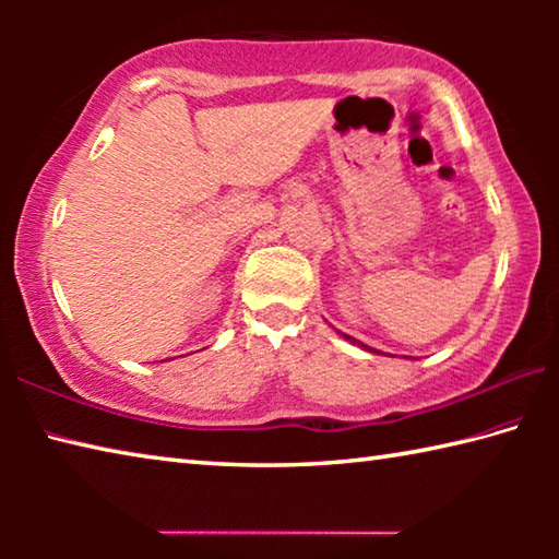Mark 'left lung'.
<instances>
[{"label":"left lung","mask_w":559,"mask_h":559,"mask_svg":"<svg viewBox=\"0 0 559 559\" xmlns=\"http://www.w3.org/2000/svg\"><path fill=\"white\" fill-rule=\"evenodd\" d=\"M345 337H347V340H353V343H357L359 347H367V345H362V343H359V340H355V337H349V335H345ZM367 349H372V347H367Z\"/></svg>","instance_id":"1"}]
</instances>
